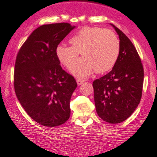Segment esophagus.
Wrapping results in <instances>:
<instances>
[{
    "mask_svg": "<svg viewBox=\"0 0 157 157\" xmlns=\"http://www.w3.org/2000/svg\"><path fill=\"white\" fill-rule=\"evenodd\" d=\"M76 82H77V84H78V85H81V84L84 83V80H82V79H81V78H77Z\"/></svg>",
    "mask_w": 157,
    "mask_h": 157,
    "instance_id": "esophagus-1",
    "label": "esophagus"
}]
</instances>
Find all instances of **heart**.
Returning <instances> with one entry per match:
<instances>
[{
    "mask_svg": "<svg viewBox=\"0 0 157 157\" xmlns=\"http://www.w3.org/2000/svg\"><path fill=\"white\" fill-rule=\"evenodd\" d=\"M71 46H56L58 60L66 67H71L81 52L83 58L71 68L78 78H85L95 71L104 73L114 67L120 53V40L111 30L100 27H83L70 39Z\"/></svg>",
    "mask_w": 157,
    "mask_h": 157,
    "instance_id": "heart-1",
    "label": "heart"
}]
</instances>
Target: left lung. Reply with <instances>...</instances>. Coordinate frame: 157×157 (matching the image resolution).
<instances>
[{
    "label": "left lung",
    "mask_w": 157,
    "mask_h": 157,
    "mask_svg": "<svg viewBox=\"0 0 157 157\" xmlns=\"http://www.w3.org/2000/svg\"><path fill=\"white\" fill-rule=\"evenodd\" d=\"M120 38V53L109 73L93 83L95 108L99 117L109 123L126 121L142 98L144 69L131 40L112 24Z\"/></svg>",
    "instance_id": "1"
}]
</instances>
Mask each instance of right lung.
Instances as JSON below:
<instances>
[{
    "instance_id": "add662e5",
    "label": "right lung",
    "mask_w": 157,
    "mask_h": 157,
    "mask_svg": "<svg viewBox=\"0 0 157 157\" xmlns=\"http://www.w3.org/2000/svg\"><path fill=\"white\" fill-rule=\"evenodd\" d=\"M74 28L68 23L41 25L31 33L17 55L16 95L29 117L44 126H60L71 115L70 101L77 83L61 67L55 50Z\"/></svg>"
}]
</instances>
